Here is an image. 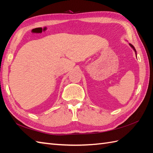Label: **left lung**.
Wrapping results in <instances>:
<instances>
[{
	"label": "left lung",
	"mask_w": 153,
	"mask_h": 153,
	"mask_svg": "<svg viewBox=\"0 0 153 153\" xmlns=\"http://www.w3.org/2000/svg\"><path fill=\"white\" fill-rule=\"evenodd\" d=\"M129 46H130L132 48H133V49H134V51H135V54H136V56H137V53H136V50H135V47H134V46H133V45H131V44H130V43H129Z\"/></svg>",
	"instance_id": "1"
}]
</instances>
